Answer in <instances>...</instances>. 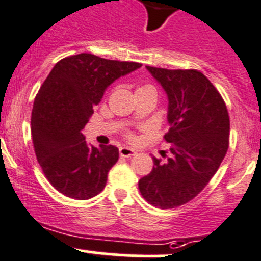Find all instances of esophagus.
Segmentation results:
<instances>
[{
  "mask_svg": "<svg viewBox=\"0 0 261 261\" xmlns=\"http://www.w3.org/2000/svg\"><path fill=\"white\" fill-rule=\"evenodd\" d=\"M119 154L123 158H129L133 156V155L136 154V151L133 149H130V147H120V149H119Z\"/></svg>",
  "mask_w": 261,
  "mask_h": 261,
  "instance_id": "34e87169",
  "label": "esophagus"
}]
</instances>
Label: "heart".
<instances>
[{
    "label": "heart",
    "mask_w": 261,
    "mask_h": 261,
    "mask_svg": "<svg viewBox=\"0 0 261 261\" xmlns=\"http://www.w3.org/2000/svg\"><path fill=\"white\" fill-rule=\"evenodd\" d=\"M145 89H154V88H152L151 85H149V84H145V85H141V87H138L137 92L138 90H145ZM126 138H128V140H133V138H135V136H133L130 132H126Z\"/></svg>",
    "instance_id": "heart-1"
}]
</instances>
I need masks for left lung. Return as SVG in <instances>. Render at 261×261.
I'll list each match as a JSON object with an SVG mask.
<instances>
[{
  "label": "left lung",
  "mask_w": 261,
  "mask_h": 261,
  "mask_svg": "<svg viewBox=\"0 0 261 261\" xmlns=\"http://www.w3.org/2000/svg\"><path fill=\"white\" fill-rule=\"evenodd\" d=\"M168 95L164 140L171 143L167 162L152 158L154 167L138 181L150 204L168 210L194 199L211 181L229 147L230 120L214 84L198 70H167L146 66Z\"/></svg>",
  "instance_id": "8db88e82"
}]
</instances>
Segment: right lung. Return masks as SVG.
I'll list each match as a JSON object with an SVG mask.
<instances>
[{
	"mask_svg": "<svg viewBox=\"0 0 261 261\" xmlns=\"http://www.w3.org/2000/svg\"><path fill=\"white\" fill-rule=\"evenodd\" d=\"M141 66L81 53L61 59L38 90L31 118L36 158L49 182L66 197L89 199L106 186L118 147L89 146L81 130L110 84Z\"/></svg>",
	"mask_w": 261,
	"mask_h": 261,
	"instance_id": "add662e5",
	"label": "right lung"
}]
</instances>
